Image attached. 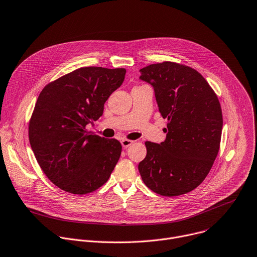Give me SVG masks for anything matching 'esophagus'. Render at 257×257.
Here are the masks:
<instances>
[{"mask_svg": "<svg viewBox=\"0 0 257 257\" xmlns=\"http://www.w3.org/2000/svg\"><path fill=\"white\" fill-rule=\"evenodd\" d=\"M133 142H134V141L129 140V139H123V140L121 141V144H122V146H123L124 148H127V147H129L131 144H133Z\"/></svg>", "mask_w": 257, "mask_h": 257, "instance_id": "esophagus-1", "label": "esophagus"}]
</instances>
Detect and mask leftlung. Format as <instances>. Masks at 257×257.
I'll use <instances>...</instances> for the list:
<instances>
[{"label":"left lung","mask_w":257,"mask_h":257,"mask_svg":"<svg viewBox=\"0 0 257 257\" xmlns=\"http://www.w3.org/2000/svg\"><path fill=\"white\" fill-rule=\"evenodd\" d=\"M140 72V79L153 87L159 112L168 121L163 142H145L140 176L158 195L187 194L202 184L218 155L223 127L220 102L203 75L190 66L163 61Z\"/></svg>","instance_id":"1"}]
</instances>
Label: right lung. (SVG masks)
<instances>
[{
    "label": "right lung",
    "mask_w": 257,
    "mask_h": 257,
    "mask_svg": "<svg viewBox=\"0 0 257 257\" xmlns=\"http://www.w3.org/2000/svg\"><path fill=\"white\" fill-rule=\"evenodd\" d=\"M125 68L85 66L46 84L29 122V141L51 183L74 195L101 188L122 151L116 139L90 134L104 104L125 78Z\"/></svg>",
    "instance_id": "add662e5"
}]
</instances>
